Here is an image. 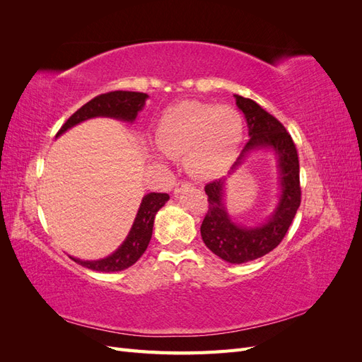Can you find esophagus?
<instances>
[{
	"instance_id": "1",
	"label": "esophagus",
	"mask_w": 362,
	"mask_h": 362,
	"mask_svg": "<svg viewBox=\"0 0 362 362\" xmlns=\"http://www.w3.org/2000/svg\"><path fill=\"white\" fill-rule=\"evenodd\" d=\"M189 187H192V182H189V181H178V182H175V193H181L184 189H189Z\"/></svg>"
}]
</instances>
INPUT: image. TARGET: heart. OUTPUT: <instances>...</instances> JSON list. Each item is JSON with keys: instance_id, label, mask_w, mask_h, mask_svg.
<instances>
[{"instance_id": "b5f03b06", "label": "heart", "mask_w": 362, "mask_h": 362, "mask_svg": "<svg viewBox=\"0 0 362 362\" xmlns=\"http://www.w3.org/2000/svg\"><path fill=\"white\" fill-rule=\"evenodd\" d=\"M243 140V122L231 107L198 101L170 105L156 128V144L168 157H185L201 178H213L231 166Z\"/></svg>"}]
</instances>
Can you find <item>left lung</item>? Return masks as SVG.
Segmentation results:
<instances>
[{
    "label": "left lung",
    "mask_w": 362,
    "mask_h": 362,
    "mask_svg": "<svg viewBox=\"0 0 362 362\" xmlns=\"http://www.w3.org/2000/svg\"><path fill=\"white\" fill-rule=\"evenodd\" d=\"M234 96L237 107L246 117L250 139L229 173L242 166L249 152L255 149H272L278 160L281 184L276 208L264 223L254 228L237 225L229 217L223 204L225 178L205 185L208 211L201 225L204 243L222 259L233 264H242V262L264 257L286 237L300 205V181L298 151L286 127L255 101L238 95Z\"/></svg>",
    "instance_id": "8db88e82"
}]
</instances>
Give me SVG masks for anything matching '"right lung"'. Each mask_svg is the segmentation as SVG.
I'll return each instance as SVG.
<instances>
[{"label": "right lung", "mask_w": 362, "mask_h": 362, "mask_svg": "<svg viewBox=\"0 0 362 362\" xmlns=\"http://www.w3.org/2000/svg\"><path fill=\"white\" fill-rule=\"evenodd\" d=\"M148 95L141 92H127V90H115L95 96L81 108H78L63 127L59 129L56 137L63 134L64 131L75 127L83 120L92 117H113L125 122H133L137 117V113L144 108ZM169 201L168 193H148L141 199L134 223L129 229L125 242L120 245L112 255L107 258L96 259V261H83L78 258H72L75 262H78L83 267H87L96 272L112 273L120 272L133 266L134 262L144 255L146 250L149 240L152 237V228H154V218L160 208Z\"/></svg>", "instance_id": "add662e5"}]
</instances>
